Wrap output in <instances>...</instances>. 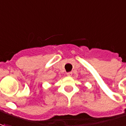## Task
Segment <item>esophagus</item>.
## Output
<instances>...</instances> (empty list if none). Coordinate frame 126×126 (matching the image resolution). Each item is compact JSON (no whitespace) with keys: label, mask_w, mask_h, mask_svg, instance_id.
<instances>
[{"label":"esophagus","mask_w":126,"mask_h":126,"mask_svg":"<svg viewBox=\"0 0 126 126\" xmlns=\"http://www.w3.org/2000/svg\"><path fill=\"white\" fill-rule=\"evenodd\" d=\"M66 75H67V76H69V77H70V76H71L72 75V72H68V73H66Z\"/></svg>","instance_id":"obj_1"}]
</instances>
